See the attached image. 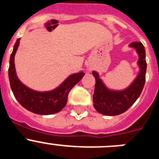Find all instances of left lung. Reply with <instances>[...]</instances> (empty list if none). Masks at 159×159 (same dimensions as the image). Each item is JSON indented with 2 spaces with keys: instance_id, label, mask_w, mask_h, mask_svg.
I'll return each instance as SVG.
<instances>
[{
  "instance_id": "1",
  "label": "left lung",
  "mask_w": 159,
  "mask_h": 159,
  "mask_svg": "<svg viewBox=\"0 0 159 159\" xmlns=\"http://www.w3.org/2000/svg\"><path fill=\"white\" fill-rule=\"evenodd\" d=\"M129 46L135 48L139 55L138 65L139 66V73L128 88L121 91L110 90L105 86L98 72L92 71L95 79L94 107L99 113L105 116H118L128 110L139 97L145 84L147 62L144 46L141 42H133Z\"/></svg>"
}]
</instances>
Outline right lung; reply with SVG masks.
<instances>
[{
  "label": "right lung",
  "mask_w": 159,
  "mask_h": 159,
  "mask_svg": "<svg viewBox=\"0 0 159 159\" xmlns=\"http://www.w3.org/2000/svg\"><path fill=\"white\" fill-rule=\"evenodd\" d=\"M20 40L17 39L14 45L8 67V78L14 96L20 104L32 113L46 116L60 111L67 104V95L71 88L80 82L85 74L83 71L71 74L60 86L49 92H36L28 88L19 80L15 69L14 57Z\"/></svg>",
  "instance_id": "add662e5"
}]
</instances>
